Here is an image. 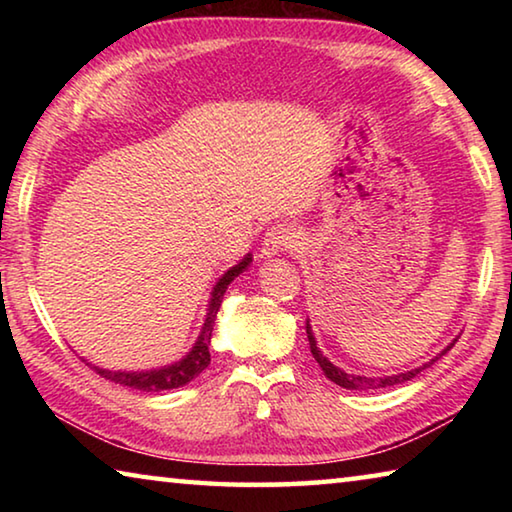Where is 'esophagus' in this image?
<instances>
[{"mask_svg":"<svg viewBox=\"0 0 512 512\" xmlns=\"http://www.w3.org/2000/svg\"><path fill=\"white\" fill-rule=\"evenodd\" d=\"M296 244H298V235L293 232V228H289V225H284V223H277L266 232L264 244H262V255L264 257L280 255L282 250L296 248Z\"/></svg>","mask_w":512,"mask_h":512,"instance_id":"34e87169","label":"esophagus"}]
</instances>
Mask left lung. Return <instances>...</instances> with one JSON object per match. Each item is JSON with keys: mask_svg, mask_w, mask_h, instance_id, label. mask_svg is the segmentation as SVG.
Segmentation results:
<instances>
[{"mask_svg": "<svg viewBox=\"0 0 512 512\" xmlns=\"http://www.w3.org/2000/svg\"><path fill=\"white\" fill-rule=\"evenodd\" d=\"M307 339H309V348H311V354H314V359L318 361V366L323 368L325 377L329 381H334L336 386L341 388H350V391H357V388H386V386H395V384H402V381H409L413 379L418 372H422L424 368H429L433 361H438L443 354H447V350L454 348V343H449L447 348L438 354L436 359H431L429 363H424V366L415 368V370H409V372H400V375H393V377H361V375H348V372H343L341 368H336L332 361H327V357H323V352H320L316 348V339L314 334H311V327H309V320H307Z\"/></svg>", "mask_w": 512, "mask_h": 512, "instance_id": "1", "label": "left lung"}]
</instances>
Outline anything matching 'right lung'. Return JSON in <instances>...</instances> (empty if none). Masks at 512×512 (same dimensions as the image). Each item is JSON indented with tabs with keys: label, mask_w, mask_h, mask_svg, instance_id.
Masks as SVG:
<instances>
[{
	"label": "right lung",
	"mask_w": 512,
	"mask_h": 512,
	"mask_svg": "<svg viewBox=\"0 0 512 512\" xmlns=\"http://www.w3.org/2000/svg\"><path fill=\"white\" fill-rule=\"evenodd\" d=\"M253 262V257L246 255L237 266H232L228 273H223V277H219L216 287L212 291L210 298V307H207V318L203 323L201 334H198V341L194 343L192 352L187 354L185 359H180L171 366H164L158 370H146V372H121V370H103L99 366H88L92 370H97L101 377H106L115 384L135 388V391H146V393H158V391H169V388H180L185 386L187 381L196 379L201 372L210 366V339H212V329H214V320H216V311H219L221 302H223V293L228 289V284L235 280L239 273H244L246 268Z\"/></svg>",
	"instance_id": "right-lung-1"
}]
</instances>
